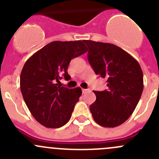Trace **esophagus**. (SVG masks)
<instances>
[{
	"mask_svg": "<svg viewBox=\"0 0 159 159\" xmlns=\"http://www.w3.org/2000/svg\"><path fill=\"white\" fill-rule=\"evenodd\" d=\"M81 90H82V93H84H84L88 92V91H91V90L89 89H82Z\"/></svg>",
	"mask_w": 159,
	"mask_h": 159,
	"instance_id": "obj_1",
	"label": "esophagus"
}]
</instances>
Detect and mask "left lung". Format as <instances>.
<instances>
[{"mask_svg": "<svg viewBox=\"0 0 159 159\" xmlns=\"http://www.w3.org/2000/svg\"><path fill=\"white\" fill-rule=\"evenodd\" d=\"M88 60L96 75L107 80L108 89L94 91L96 101L90 105L94 121L114 128L129 119L143 91V73L139 62L113 44L84 40Z\"/></svg>", "mask_w": 159, "mask_h": 159, "instance_id": "obj_1", "label": "left lung"}]
</instances>
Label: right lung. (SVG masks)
I'll return each mask as SVG.
<instances>
[{
    "instance_id": "right-lung-1",
    "label": "right lung",
    "mask_w": 159,
    "mask_h": 159,
    "mask_svg": "<svg viewBox=\"0 0 159 159\" xmlns=\"http://www.w3.org/2000/svg\"><path fill=\"white\" fill-rule=\"evenodd\" d=\"M83 41H52L33 54L21 70L23 98L34 118L47 128H60L70 120L82 94L81 88L59 84L63 75L68 81L70 60L87 52Z\"/></svg>"
}]
</instances>
